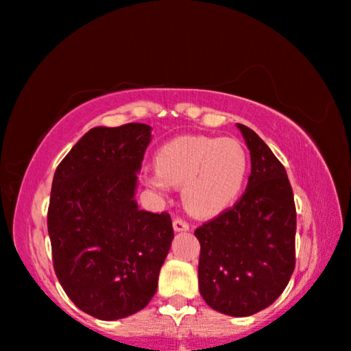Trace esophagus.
<instances>
[{"instance_id": "obj_1", "label": "esophagus", "mask_w": 351, "mask_h": 351, "mask_svg": "<svg viewBox=\"0 0 351 351\" xmlns=\"http://www.w3.org/2000/svg\"><path fill=\"white\" fill-rule=\"evenodd\" d=\"M173 230L176 232H184V231H189V224L184 221V219L181 218H175L173 219Z\"/></svg>"}]
</instances>
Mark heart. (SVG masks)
<instances>
[{
	"label": "heart",
	"instance_id": "obj_1",
	"mask_svg": "<svg viewBox=\"0 0 351 351\" xmlns=\"http://www.w3.org/2000/svg\"><path fill=\"white\" fill-rule=\"evenodd\" d=\"M249 156L232 138H173L156 154V173L146 184L157 193L168 186L181 188L186 212L197 218H215L226 212L244 189Z\"/></svg>",
	"mask_w": 351,
	"mask_h": 351
}]
</instances>
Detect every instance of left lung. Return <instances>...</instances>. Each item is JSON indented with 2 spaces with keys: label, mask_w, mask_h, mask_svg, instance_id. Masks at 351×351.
Here are the masks:
<instances>
[{
  "label": "left lung",
  "mask_w": 351,
  "mask_h": 351,
  "mask_svg": "<svg viewBox=\"0 0 351 351\" xmlns=\"http://www.w3.org/2000/svg\"><path fill=\"white\" fill-rule=\"evenodd\" d=\"M237 128L250 151L245 193L194 234L200 242V295L213 310L244 317L268 308L289 284L297 213L286 168L254 130Z\"/></svg>",
  "instance_id": "left-lung-1"
}]
</instances>
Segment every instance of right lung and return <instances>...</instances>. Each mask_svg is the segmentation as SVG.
<instances>
[{
    "mask_svg": "<svg viewBox=\"0 0 351 351\" xmlns=\"http://www.w3.org/2000/svg\"><path fill=\"white\" fill-rule=\"evenodd\" d=\"M151 132L144 123L91 128L54 173L48 232L56 276L75 305L102 321L151 302L171 247L170 215L141 210L134 199Z\"/></svg>",
    "mask_w": 351,
    "mask_h": 351,
    "instance_id": "obj_1",
    "label": "right lung"
}]
</instances>
